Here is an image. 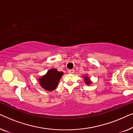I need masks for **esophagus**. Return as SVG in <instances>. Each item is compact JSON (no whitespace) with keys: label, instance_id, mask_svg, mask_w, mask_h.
I'll list each match as a JSON object with an SVG mask.
<instances>
[{"label":"esophagus","instance_id":"34e87169","mask_svg":"<svg viewBox=\"0 0 133 133\" xmlns=\"http://www.w3.org/2000/svg\"><path fill=\"white\" fill-rule=\"evenodd\" d=\"M74 69H72V70H68V72L69 73H71V74H73L74 72Z\"/></svg>","mask_w":133,"mask_h":133}]
</instances>
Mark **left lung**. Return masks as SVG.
Listing matches in <instances>:
<instances>
[{"label": "left lung", "instance_id": "1", "mask_svg": "<svg viewBox=\"0 0 133 133\" xmlns=\"http://www.w3.org/2000/svg\"><path fill=\"white\" fill-rule=\"evenodd\" d=\"M85 82H86L87 85H88V84H90V83H91V82L89 81V78L88 77H87V76H85Z\"/></svg>", "mask_w": 133, "mask_h": 133}]
</instances>
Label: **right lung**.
I'll return each instance as SVG.
<instances>
[{
    "label": "right lung",
    "instance_id": "obj_1",
    "mask_svg": "<svg viewBox=\"0 0 133 133\" xmlns=\"http://www.w3.org/2000/svg\"><path fill=\"white\" fill-rule=\"evenodd\" d=\"M63 74V72L58 71L56 69H51L45 76L40 78V85L46 90H54L57 87L58 82Z\"/></svg>",
    "mask_w": 133,
    "mask_h": 133
}]
</instances>
